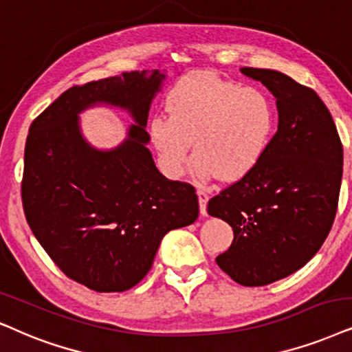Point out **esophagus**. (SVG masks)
I'll return each mask as SVG.
<instances>
[{"label":"esophagus","mask_w":352,"mask_h":352,"mask_svg":"<svg viewBox=\"0 0 352 352\" xmlns=\"http://www.w3.org/2000/svg\"><path fill=\"white\" fill-rule=\"evenodd\" d=\"M197 195H198V201H199V212H201V216H208L206 206H208V199H209V197H208L206 193H204L203 190H198Z\"/></svg>","instance_id":"34e87169"}]
</instances>
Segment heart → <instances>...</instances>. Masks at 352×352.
Wrapping results in <instances>:
<instances>
[{"label": "heart", "instance_id": "b5f03b06", "mask_svg": "<svg viewBox=\"0 0 352 352\" xmlns=\"http://www.w3.org/2000/svg\"><path fill=\"white\" fill-rule=\"evenodd\" d=\"M274 128L276 107L263 89L197 73L172 89L167 112L151 120L149 140L170 177L184 172L195 143V175L232 182L258 167Z\"/></svg>", "mask_w": 352, "mask_h": 352}]
</instances>
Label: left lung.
Returning a JSON list of instances; mask_svg holds the SVG:
<instances>
[{"label": "left lung", "instance_id": "8db88e82", "mask_svg": "<svg viewBox=\"0 0 352 352\" xmlns=\"http://www.w3.org/2000/svg\"><path fill=\"white\" fill-rule=\"evenodd\" d=\"M276 99L278 131L255 170L209 199L208 214L234 230L219 268L242 286H266L296 273L323 245L335 221L342 144L312 89L274 69L240 68Z\"/></svg>", "mask_w": 352, "mask_h": 352}]
</instances>
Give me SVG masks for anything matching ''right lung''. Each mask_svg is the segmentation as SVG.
<instances>
[{
    "mask_svg": "<svg viewBox=\"0 0 352 352\" xmlns=\"http://www.w3.org/2000/svg\"><path fill=\"white\" fill-rule=\"evenodd\" d=\"M166 71H131L65 91L30 124L22 204L58 268L97 292H123L148 274L168 230L197 221L195 188L167 180L148 149V113ZM109 104L133 118L112 150L83 138L78 113Z\"/></svg>",
    "mask_w": 352,
    "mask_h": 352,
    "instance_id": "right-lung-1",
    "label": "right lung"
}]
</instances>
